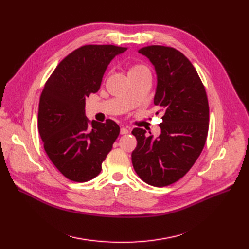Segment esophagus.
I'll list each match as a JSON object with an SVG mask.
<instances>
[{
  "mask_svg": "<svg viewBox=\"0 0 249 249\" xmlns=\"http://www.w3.org/2000/svg\"><path fill=\"white\" fill-rule=\"evenodd\" d=\"M128 133H129V131H128L127 128L122 127V128L120 129V134H121V135H125V134H128Z\"/></svg>",
  "mask_w": 249,
  "mask_h": 249,
  "instance_id": "34e87169",
  "label": "esophagus"
}]
</instances>
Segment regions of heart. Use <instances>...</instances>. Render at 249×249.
<instances>
[{"label":"heart","instance_id":"heart-1","mask_svg":"<svg viewBox=\"0 0 249 249\" xmlns=\"http://www.w3.org/2000/svg\"><path fill=\"white\" fill-rule=\"evenodd\" d=\"M128 75L129 76H144V75L151 76V71H150V69L145 64L134 63L129 68Z\"/></svg>","mask_w":249,"mask_h":249}]
</instances>
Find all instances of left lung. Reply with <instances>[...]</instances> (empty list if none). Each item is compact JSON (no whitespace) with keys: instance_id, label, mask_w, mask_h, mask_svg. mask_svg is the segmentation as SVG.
<instances>
[{"instance_id":"1","label":"left lung","mask_w":249,"mask_h":249,"mask_svg":"<svg viewBox=\"0 0 249 249\" xmlns=\"http://www.w3.org/2000/svg\"><path fill=\"white\" fill-rule=\"evenodd\" d=\"M138 52L154 65L158 75L154 105L160 108L156 114L162 113V122L158 138L146 135L142 128L132 130L137 140L131 154L132 164L146 184L165 187L190 171L205 146L208 98L197 71L180 51L150 45Z\"/></svg>"}]
</instances>
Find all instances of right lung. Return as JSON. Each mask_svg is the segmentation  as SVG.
<instances>
[{
	"instance_id": "right-lung-1",
	"label": "right lung",
	"mask_w": 249,
	"mask_h": 249,
	"mask_svg": "<svg viewBox=\"0 0 249 249\" xmlns=\"http://www.w3.org/2000/svg\"><path fill=\"white\" fill-rule=\"evenodd\" d=\"M115 45H84L64 57L40 96L38 130L51 162L67 178L85 182L102 171L120 127L113 120L91 121L86 99L99 90L111 60L126 51Z\"/></svg>"
}]
</instances>
